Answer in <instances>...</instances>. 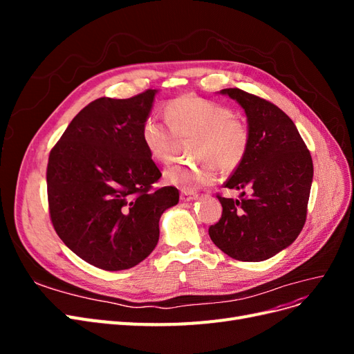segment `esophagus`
Listing matches in <instances>:
<instances>
[{
	"label": "esophagus",
	"mask_w": 354,
	"mask_h": 354,
	"mask_svg": "<svg viewBox=\"0 0 354 354\" xmlns=\"http://www.w3.org/2000/svg\"><path fill=\"white\" fill-rule=\"evenodd\" d=\"M180 199L183 201V202H190V201H195V199H198V195L195 194V192H186V190H181Z\"/></svg>",
	"instance_id": "esophagus-1"
}]
</instances>
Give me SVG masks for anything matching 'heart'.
<instances>
[{
  "instance_id": "1",
  "label": "heart",
  "mask_w": 354,
  "mask_h": 354,
  "mask_svg": "<svg viewBox=\"0 0 354 354\" xmlns=\"http://www.w3.org/2000/svg\"><path fill=\"white\" fill-rule=\"evenodd\" d=\"M168 122L149 118L142 127V142L158 162L173 160L180 140L196 138L192 155L199 162L174 164L165 169L164 180L181 190L194 192L216 181L217 167L233 171L248 151L250 134L245 124L226 106L195 95H181L167 108Z\"/></svg>"
}]
</instances>
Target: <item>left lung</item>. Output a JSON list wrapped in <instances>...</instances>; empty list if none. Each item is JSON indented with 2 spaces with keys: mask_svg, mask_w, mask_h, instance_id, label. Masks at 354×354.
<instances>
[{
  "mask_svg": "<svg viewBox=\"0 0 354 354\" xmlns=\"http://www.w3.org/2000/svg\"><path fill=\"white\" fill-rule=\"evenodd\" d=\"M223 95L238 102L248 122V151L224 187L239 199L221 198V218L211 241L234 260L264 261L291 245L306 223L313 162L295 124L273 103L239 88ZM250 195L244 196V190Z\"/></svg>",
  "mask_w": 354,
  "mask_h": 354,
  "instance_id": "left-lung-1",
  "label": "left lung"
}]
</instances>
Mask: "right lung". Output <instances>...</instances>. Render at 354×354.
<instances>
[{"instance_id": "right-lung-1", "label": "right lung", "mask_w": 354, "mask_h": 354, "mask_svg": "<svg viewBox=\"0 0 354 354\" xmlns=\"http://www.w3.org/2000/svg\"><path fill=\"white\" fill-rule=\"evenodd\" d=\"M156 93L91 102L50 152L53 226L72 252L103 270L131 269L149 257L160 216L178 203L173 186L151 190L160 171L142 142V127Z\"/></svg>"}]
</instances>
